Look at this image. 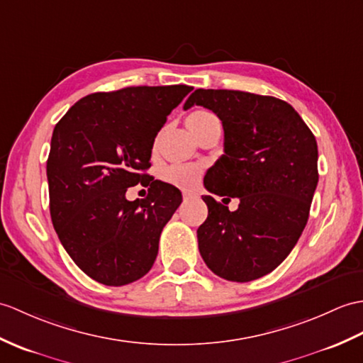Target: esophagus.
Returning a JSON list of instances; mask_svg holds the SVG:
<instances>
[{
	"label": "esophagus",
	"instance_id": "34e87169",
	"mask_svg": "<svg viewBox=\"0 0 363 363\" xmlns=\"http://www.w3.org/2000/svg\"><path fill=\"white\" fill-rule=\"evenodd\" d=\"M182 196H184V199H190V198H193V193L191 191H184Z\"/></svg>",
	"mask_w": 363,
	"mask_h": 363
}]
</instances>
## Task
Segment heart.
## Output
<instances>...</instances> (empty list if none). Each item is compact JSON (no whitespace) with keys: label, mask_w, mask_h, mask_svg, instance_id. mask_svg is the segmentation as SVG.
<instances>
[{"label":"heart","mask_w":363,"mask_h":363,"mask_svg":"<svg viewBox=\"0 0 363 363\" xmlns=\"http://www.w3.org/2000/svg\"><path fill=\"white\" fill-rule=\"evenodd\" d=\"M218 121L216 116L212 111H207V109H196L193 111L185 123H187L189 130L193 133V136L204 130L208 123ZM164 179L170 182L179 189H191L195 187L196 182L199 181L201 170L196 165H189V164H174L170 165L164 170Z\"/></svg>","instance_id":"obj_1"}]
</instances>
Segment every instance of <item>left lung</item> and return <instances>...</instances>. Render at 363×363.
<instances>
[{
    "instance_id": "left-lung-1",
    "label": "left lung",
    "mask_w": 363,
    "mask_h": 363,
    "mask_svg": "<svg viewBox=\"0 0 363 363\" xmlns=\"http://www.w3.org/2000/svg\"><path fill=\"white\" fill-rule=\"evenodd\" d=\"M193 105L212 109L224 128V155L207 172L206 189L240 199L230 212L202 196L208 216L198 229L199 254L224 280H257L283 263L308 223L318 182L315 138L296 109L271 96L196 89L184 109Z\"/></svg>"
}]
</instances>
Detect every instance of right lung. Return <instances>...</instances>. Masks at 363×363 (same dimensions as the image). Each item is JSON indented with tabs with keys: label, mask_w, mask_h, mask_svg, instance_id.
<instances>
[{
	"label": "right lung",
	"mask_w": 363,
	"mask_h": 363,
	"mask_svg": "<svg viewBox=\"0 0 363 363\" xmlns=\"http://www.w3.org/2000/svg\"><path fill=\"white\" fill-rule=\"evenodd\" d=\"M187 85L128 86L74 104L55 125L46 173L58 240L92 280L123 286L145 275L159 238L182 202L153 181L138 204L126 189L145 182L155 138L191 91Z\"/></svg>",
	"instance_id": "right-lung-1"
}]
</instances>
